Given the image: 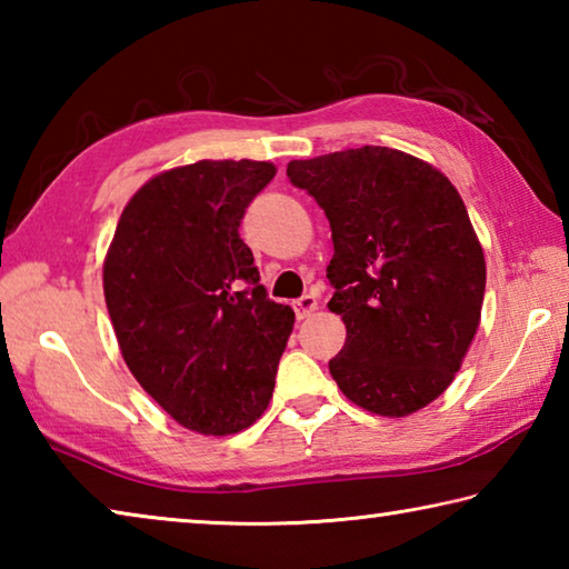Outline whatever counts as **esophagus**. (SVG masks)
I'll list each match as a JSON object with an SVG mask.
<instances>
[{
	"label": "esophagus",
	"instance_id": "1",
	"mask_svg": "<svg viewBox=\"0 0 569 569\" xmlns=\"http://www.w3.org/2000/svg\"><path fill=\"white\" fill-rule=\"evenodd\" d=\"M316 306H319V301H316V296H311V293H306V296H301V298H298V301H293V311H296V319H298V321H303V319H308V316H311V313L316 311Z\"/></svg>",
	"mask_w": 569,
	"mask_h": 569
}]
</instances>
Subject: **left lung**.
<instances>
[{
	"instance_id": "obj_1",
	"label": "left lung",
	"mask_w": 569,
	"mask_h": 569,
	"mask_svg": "<svg viewBox=\"0 0 569 569\" xmlns=\"http://www.w3.org/2000/svg\"><path fill=\"white\" fill-rule=\"evenodd\" d=\"M286 176L331 226L329 308L346 323L331 377L381 417L427 407L459 371L485 301V253L457 188L373 146L291 160Z\"/></svg>"
}]
</instances>
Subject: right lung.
<instances>
[{
  "label": "right lung",
  "mask_w": 569,
  "mask_h": 569,
  "mask_svg": "<svg viewBox=\"0 0 569 569\" xmlns=\"http://www.w3.org/2000/svg\"><path fill=\"white\" fill-rule=\"evenodd\" d=\"M273 176L258 160L162 172L124 206L104 261V303L124 363L200 435H236L261 417L296 321L268 298L238 233Z\"/></svg>",
  "instance_id": "1"
}]
</instances>
